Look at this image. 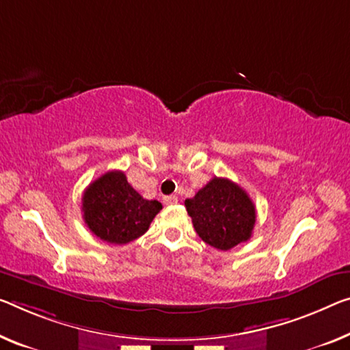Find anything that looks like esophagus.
<instances>
[{"label": "esophagus", "mask_w": 350, "mask_h": 350, "mask_svg": "<svg viewBox=\"0 0 350 350\" xmlns=\"http://www.w3.org/2000/svg\"><path fill=\"white\" fill-rule=\"evenodd\" d=\"M163 202H164V205H176V203H178V197H176V196H165L163 198Z\"/></svg>", "instance_id": "34e87169"}]
</instances>
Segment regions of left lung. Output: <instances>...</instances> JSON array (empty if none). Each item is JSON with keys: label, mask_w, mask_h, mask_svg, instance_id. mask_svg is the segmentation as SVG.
I'll use <instances>...</instances> for the list:
<instances>
[{"label": "left lung", "mask_w": 350, "mask_h": 350, "mask_svg": "<svg viewBox=\"0 0 350 350\" xmlns=\"http://www.w3.org/2000/svg\"><path fill=\"white\" fill-rule=\"evenodd\" d=\"M197 234L214 249L230 250L250 239L255 227L254 202L228 178H214L185 202Z\"/></svg>", "instance_id": "left-lung-1"}]
</instances>
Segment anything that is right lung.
<instances>
[{
	"mask_svg": "<svg viewBox=\"0 0 350 350\" xmlns=\"http://www.w3.org/2000/svg\"><path fill=\"white\" fill-rule=\"evenodd\" d=\"M163 209L128 183L122 170H111L90 183L83 196V219L89 230L109 244H128L148 230Z\"/></svg>",
	"mask_w": 350,
	"mask_h": 350,
	"instance_id": "1",
	"label": "right lung"
}]
</instances>
